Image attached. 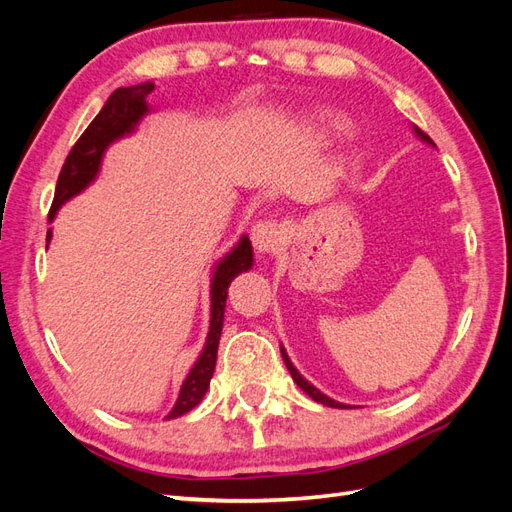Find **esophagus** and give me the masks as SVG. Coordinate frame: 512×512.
<instances>
[{"label":"esophagus","instance_id":"1","mask_svg":"<svg viewBox=\"0 0 512 512\" xmlns=\"http://www.w3.org/2000/svg\"><path fill=\"white\" fill-rule=\"evenodd\" d=\"M252 243L256 247V252H260V254H275L277 250H280V243H282L280 224L273 220L258 222L252 228Z\"/></svg>","mask_w":512,"mask_h":512}]
</instances>
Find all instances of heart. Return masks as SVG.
Here are the masks:
<instances>
[{
	"mask_svg": "<svg viewBox=\"0 0 512 512\" xmlns=\"http://www.w3.org/2000/svg\"><path fill=\"white\" fill-rule=\"evenodd\" d=\"M322 126L324 128H329V130H339V128H344L346 123L339 119V117H333V115H324L322 117Z\"/></svg>",
	"mask_w": 512,
	"mask_h": 512,
	"instance_id": "obj_1",
	"label": "heart"
}]
</instances>
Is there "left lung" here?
<instances>
[{"instance_id": "obj_1", "label": "left lung", "mask_w": 512, "mask_h": 512, "mask_svg": "<svg viewBox=\"0 0 512 512\" xmlns=\"http://www.w3.org/2000/svg\"><path fill=\"white\" fill-rule=\"evenodd\" d=\"M414 132H416V136H421V141H425L427 145H436L431 141V138L423 132V130H418V128H414ZM282 356H284V363H286V367H288V371H290V376H292V380L297 382V386L299 389H303L309 397H312L314 401H318V404H324V406H329V408H346L344 404H339V401H335V399H331V397H327L324 393H320L314 384H309L297 369H294V365L290 363V359H288V354H286V350L282 348Z\"/></svg>"}]
</instances>
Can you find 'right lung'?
<instances>
[{"instance_id": "right-lung-1", "label": "right lung", "mask_w": 512, "mask_h": 512, "mask_svg": "<svg viewBox=\"0 0 512 512\" xmlns=\"http://www.w3.org/2000/svg\"><path fill=\"white\" fill-rule=\"evenodd\" d=\"M153 83H141L134 87H119L113 91V96L106 100L102 111L96 115V119L89 123L87 130L81 134L79 141L74 143L72 151L61 166V173L57 179L55 198L49 211V222H53L55 213L59 207L83 192L87 185L96 179L102 156L106 147L115 143L117 138L134 132L136 123L143 119V115L149 113L147 98L153 91ZM53 237V230L49 228L46 232V247ZM254 265V252L252 243L245 235L239 239V243L232 247V250L218 262V267L213 271L211 280V324H209V335L203 354L198 356L196 365L183 380L179 397L175 401L173 410L168 412L166 418H177L185 412H190L200 404V399L205 397L209 382L215 369V361H218V344L222 335V324H224V307L228 297V286L235 277Z\"/></svg>"}]
</instances>
